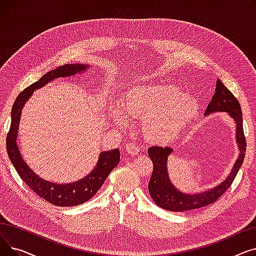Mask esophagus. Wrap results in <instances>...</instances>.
I'll return each mask as SVG.
<instances>
[{
    "instance_id": "34e87169",
    "label": "esophagus",
    "mask_w": 256,
    "mask_h": 256,
    "mask_svg": "<svg viewBox=\"0 0 256 256\" xmlns=\"http://www.w3.org/2000/svg\"><path fill=\"white\" fill-rule=\"evenodd\" d=\"M126 150L128 152V154H132V156H136V154H138L139 152H140L139 147H138L137 145L134 144V143H128V144L126 145Z\"/></svg>"
}]
</instances>
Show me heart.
I'll return each instance as SVG.
<instances>
[{"label":"heart","instance_id":"heart-1","mask_svg":"<svg viewBox=\"0 0 256 256\" xmlns=\"http://www.w3.org/2000/svg\"><path fill=\"white\" fill-rule=\"evenodd\" d=\"M120 109L112 108L111 116L126 126L128 116L141 118V130L147 141L166 144L176 139L196 117L197 100L171 84H146L132 87L122 98Z\"/></svg>","mask_w":256,"mask_h":256}]
</instances>
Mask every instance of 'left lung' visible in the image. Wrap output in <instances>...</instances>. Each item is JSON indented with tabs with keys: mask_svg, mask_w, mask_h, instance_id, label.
I'll return each instance as SVG.
<instances>
[{
	"mask_svg": "<svg viewBox=\"0 0 256 256\" xmlns=\"http://www.w3.org/2000/svg\"><path fill=\"white\" fill-rule=\"evenodd\" d=\"M214 112H227L236 122V139L240 150L238 158L232 169L230 176L217 186L201 193L186 194L180 192L170 182L167 169L168 156L172 154L171 147L152 146L148 148V156L152 160L154 171L148 184V191L154 202L164 210L171 212H184L204 208L214 201L230 188L236 178L245 158L246 138L243 130V114L238 100L218 78L212 100L210 102L204 115Z\"/></svg>",
	"mask_w": 256,
	"mask_h": 256,
	"instance_id": "left-lung-1",
	"label": "left lung"
}]
</instances>
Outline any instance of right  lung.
Here are the masks:
<instances>
[{
    "mask_svg": "<svg viewBox=\"0 0 256 256\" xmlns=\"http://www.w3.org/2000/svg\"><path fill=\"white\" fill-rule=\"evenodd\" d=\"M88 67L90 66L80 63L65 64L57 67L56 70L48 72L44 76L40 78L37 82L33 83L20 92L12 106L11 124L6 139L8 156L26 184L29 186L30 189H32L39 197H42L50 204L57 206H74L82 204L91 199L100 189L109 173L120 162V152L117 148L100 152L96 168L88 176L78 182L65 184L50 182L36 176V173L30 169V167L22 160L16 143L18 124L22 106H24L26 102L31 98L34 90L44 87L50 80L58 78L76 76V74L85 72L88 70Z\"/></svg>",
    "mask_w": 256,
    "mask_h": 256,
    "instance_id": "obj_1",
    "label": "right lung"
}]
</instances>
